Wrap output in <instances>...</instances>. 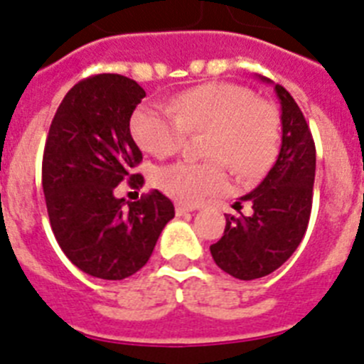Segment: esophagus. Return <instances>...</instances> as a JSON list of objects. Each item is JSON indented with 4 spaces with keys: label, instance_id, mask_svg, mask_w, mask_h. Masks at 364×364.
Segmentation results:
<instances>
[{
    "label": "esophagus",
    "instance_id": "esophagus-1",
    "mask_svg": "<svg viewBox=\"0 0 364 364\" xmlns=\"http://www.w3.org/2000/svg\"><path fill=\"white\" fill-rule=\"evenodd\" d=\"M192 210H196L194 206H186V205H181V203H178V205H176V214L178 215H183V214H186V212H192Z\"/></svg>",
    "mask_w": 364,
    "mask_h": 364
}]
</instances>
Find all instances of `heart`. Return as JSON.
<instances>
[{
    "mask_svg": "<svg viewBox=\"0 0 364 364\" xmlns=\"http://www.w3.org/2000/svg\"><path fill=\"white\" fill-rule=\"evenodd\" d=\"M130 129L137 145L156 158L179 152L186 134H206L201 152L208 161L172 163L154 176L166 196L185 205L227 188V166L241 181L263 176L279 145L277 110L232 83L190 88L170 101L168 109L145 105L132 116Z\"/></svg>",
    "mask_w": 364,
    "mask_h": 364,
    "instance_id": "obj_1",
    "label": "heart"
}]
</instances>
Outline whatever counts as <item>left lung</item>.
<instances>
[{"instance_id":"obj_1","label":"left lung","mask_w":364,"mask_h":364,"mask_svg":"<svg viewBox=\"0 0 364 364\" xmlns=\"http://www.w3.org/2000/svg\"><path fill=\"white\" fill-rule=\"evenodd\" d=\"M268 81L267 77H263ZM283 139L267 178L243 196L250 215H227L225 234L210 247L215 264L235 279H259L281 267L299 247L312 212L316 145L303 112L281 85Z\"/></svg>"}]
</instances>
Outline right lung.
Segmentation results:
<instances>
[{
	"mask_svg": "<svg viewBox=\"0 0 364 364\" xmlns=\"http://www.w3.org/2000/svg\"><path fill=\"white\" fill-rule=\"evenodd\" d=\"M134 80L97 74L67 92L48 129L41 166L55 241L72 264L100 279H125L146 264L174 205L159 190L139 201L116 198V186L143 185L134 174L143 156L130 117L145 97Z\"/></svg>",
	"mask_w": 364,
	"mask_h": 364,
	"instance_id": "add662e5",
	"label": "right lung"
}]
</instances>
